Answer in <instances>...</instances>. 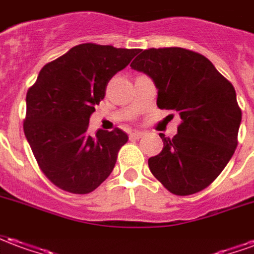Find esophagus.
<instances>
[{
	"mask_svg": "<svg viewBox=\"0 0 254 254\" xmlns=\"http://www.w3.org/2000/svg\"><path fill=\"white\" fill-rule=\"evenodd\" d=\"M144 136L143 132H138V130H134V132L129 133V137L132 140H137V138H141Z\"/></svg>",
	"mask_w": 254,
	"mask_h": 254,
	"instance_id": "34e87169",
	"label": "esophagus"
}]
</instances>
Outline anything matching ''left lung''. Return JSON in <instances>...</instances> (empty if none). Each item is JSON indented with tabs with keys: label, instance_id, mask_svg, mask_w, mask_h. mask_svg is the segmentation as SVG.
<instances>
[{
	"label": "left lung",
	"instance_id": "8db88e82",
	"mask_svg": "<svg viewBox=\"0 0 254 254\" xmlns=\"http://www.w3.org/2000/svg\"><path fill=\"white\" fill-rule=\"evenodd\" d=\"M130 66L154 80L159 109L181 117L174 137L159 134L163 149L148 159L151 173L177 196L209 187L238 144L242 113L233 84L208 58L181 47L140 50Z\"/></svg>",
	"mask_w": 254,
	"mask_h": 254
}]
</instances>
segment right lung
<instances>
[{"label":"right lung","mask_w":254,"mask_h":254,"mask_svg":"<svg viewBox=\"0 0 254 254\" xmlns=\"http://www.w3.org/2000/svg\"><path fill=\"white\" fill-rule=\"evenodd\" d=\"M136 49L95 43L72 47L42 67L27 92L24 134L43 174L63 190L87 194L110 176L127 141L121 129L87 133L95 105Z\"/></svg>","instance_id":"add662e5"}]
</instances>
